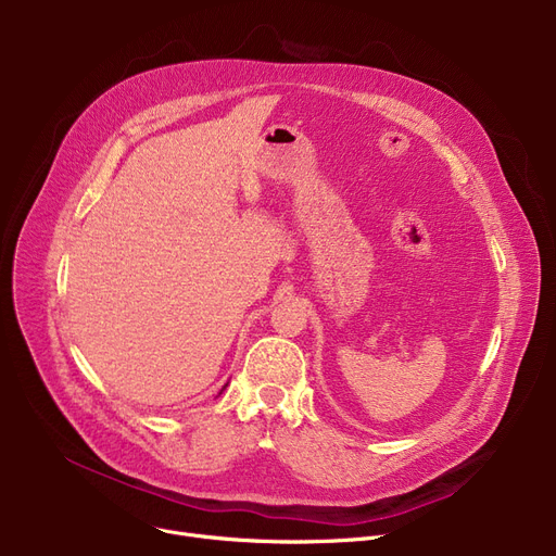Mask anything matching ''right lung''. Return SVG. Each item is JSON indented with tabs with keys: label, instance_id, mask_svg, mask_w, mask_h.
I'll use <instances>...</instances> for the list:
<instances>
[{
	"label": "right lung",
	"instance_id": "right-lung-1",
	"mask_svg": "<svg viewBox=\"0 0 556 556\" xmlns=\"http://www.w3.org/2000/svg\"><path fill=\"white\" fill-rule=\"evenodd\" d=\"M225 388H227V386H225ZM225 388H223V390H225ZM223 390H220V392H223Z\"/></svg>",
	"mask_w": 556,
	"mask_h": 556
}]
</instances>
